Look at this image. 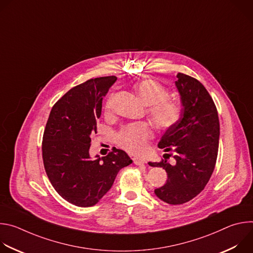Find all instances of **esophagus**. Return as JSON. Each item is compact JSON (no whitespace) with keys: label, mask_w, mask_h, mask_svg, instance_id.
<instances>
[{"label":"esophagus","mask_w":253,"mask_h":253,"mask_svg":"<svg viewBox=\"0 0 253 253\" xmlns=\"http://www.w3.org/2000/svg\"><path fill=\"white\" fill-rule=\"evenodd\" d=\"M133 162H134V164H136V165H143L146 161H145V159H143V158H141V157H134V158H133Z\"/></svg>","instance_id":"1"}]
</instances>
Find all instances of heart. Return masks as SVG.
<instances>
[{
    "label": "heart",
    "mask_w": 253,
    "mask_h": 253,
    "mask_svg": "<svg viewBox=\"0 0 253 253\" xmlns=\"http://www.w3.org/2000/svg\"><path fill=\"white\" fill-rule=\"evenodd\" d=\"M135 90L140 99L147 105V113L154 125L162 130L174 126L182 108L175 99L169 97V91L159 82L146 79L138 82ZM106 110L111 108V97L106 102ZM152 128L147 122H136L123 127L116 135V143L122 149L132 154H140L147 149L152 138Z\"/></svg>",
    "instance_id": "1"
}]
</instances>
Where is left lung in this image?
Masks as SVG:
<instances>
[{
	"label": "left lung",
	"mask_w": 253,
	"mask_h": 253,
	"mask_svg": "<svg viewBox=\"0 0 253 253\" xmlns=\"http://www.w3.org/2000/svg\"><path fill=\"white\" fill-rule=\"evenodd\" d=\"M177 78L175 84L183 105L181 117L158 143L159 148L174 152L176 163L171 165L163 159L149 162L167 172L166 183L154 192L172 205L190 201L208 183L217 159L220 129L217 109L205 87L183 73H178Z\"/></svg>",
	"instance_id": "obj_1"
}]
</instances>
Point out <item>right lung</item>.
Instances as JSON below:
<instances>
[{"label": "right lung", "mask_w": 253, "mask_h": 253, "mask_svg": "<svg viewBox=\"0 0 253 253\" xmlns=\"http://www.w3.org/2000/svg\"><path fill=\"white\" fill-rule=\"evenodd\" d=\"M115 76L90 79L69 90L53 106L43 135L45 171L55 190L80 207L97 204L110 190L123 167L132 160L123 150L92 160L89 149L103 97L116 82Z\"/></svg>", "instance_id": "obj_1"}]
</instances>
